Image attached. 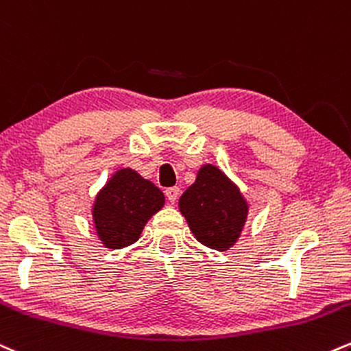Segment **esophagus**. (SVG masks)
<instances>
[{"label":"esophagus","instance_id":"obj_1","mask_svg":"<svg viewBox=\"0 0 351 351\" xmlns=\"http://www.w3.org/2000/svg\"><path fill=\"white\" fill-rule=\"evenodd\" d=\"M165 196H167V199L170 202H175L178 199L180 196V188L178 186H171V188H167L165 189Z\"/></svg>","mask_w":351,"mask_h":351}]
</instances>
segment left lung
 Here are the masks:
<instances>
[{
	"label": "left lung",
	"instance_id": "1",
	"mask_svg": "<svg viewBox=\"0 0 351 351\" xmlns=\"http://www.w3.org/2000/svg\"><path fill=\"white\" fill-rule=\"evenodd\" d=\"M178 206L197 242L221 252L237 242L248 213L239 188L213 165L201 168Z\"/></svg>",
	"mask_w": 351,
	"mask_h": 351
}]
</instances>
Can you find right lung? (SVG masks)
<instances>
[{"mask_svg":"<svg viewBox=\"0 0 351 351\" xmlns=\"http://www.w3.org/2000/svg\"><path fill=\"white\" fill-rule=\"evenodd\" d=\"M163 204V193L152 181L130 168L119 170L98 193L93 206V221L101 242L108 248L137 242L143 226Z\"/></svg>","mask_w":351,"mask_h":351,"instance_id":"obj_1","label":"right lung"}]
</instances>
